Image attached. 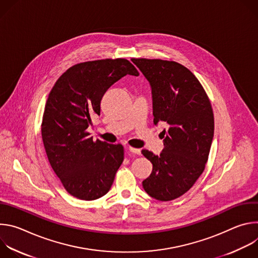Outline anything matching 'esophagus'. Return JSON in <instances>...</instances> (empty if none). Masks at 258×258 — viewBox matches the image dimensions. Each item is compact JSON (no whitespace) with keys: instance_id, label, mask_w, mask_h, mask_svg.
Returning <instances> with one entry per match:
<instances>
[{"instance_id":"34e87169","label":"esophagus","mask_w":258,"mask_h":258,"mask_svg":"<svg viewBox=\"0 0 258 258\" xmlns=\"http://www.w3.org/2000/svg\"><path fill=\"white\" fill-rule=\"evenodd\" d=\"M128 150H130V152H132V153H134V154H137V155H141V150H140V149L134 148V147H130Z\"/></svg>"}]
</instances>
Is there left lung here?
Instances as JSON below:
<instances>
[{
	"label": "left lung",
	"mask_w": 258,
	"mask_h": 258,
	"mask_svg": "<svg viewBox=\"0 0 258 258\" xmlns=\"http://www.w3.org/2000/svg\"><path fill=\"white\" fill-rule=\"evenodd\" d=\"M152 88L154 123L163 131L160 155L143 150L151 174L143 188L152 198L170 201L188 192L205 169L213 139L214 117L202 85L183 65L168 60L133 58Z\"/></svg>",
	"instance_id": "left-lung-1"
}]
</instances>
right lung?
Wrapping results in <instances>:
<instances>
[{"label":"right lung","mask_w":258,"mask_h":258,"mask_svg":"<svg viewBox=\"0 0 258 258\" xmlns=\"http://www.w3.org/2000/svg\"><path fill=\"white\" fill-rule=\"evenodd\" d=\"M126 75L139 71L123 58L82 62L69 67L49 94L41 126L45 150L65 190L78 199L104 196L123 161L121 144L93 141L87 130L100 115L106 91Z\"/></svg>","instance_id":"1"}]
</instances>
